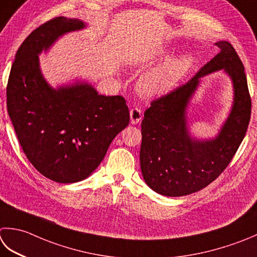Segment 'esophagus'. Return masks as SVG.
Instances as JSON below:
<instances>
[{"label":"esophagus","instance_id":"obj_1","mask_svg":"<svg viewBox=\"0 0 257 257\" xmlns=\"http://www.w3.org/2000/svg\"><path fill=\"white\" fill-rule=\"evenodd\" d=\"M143 119V112L142 110L138 108H134L130 110V121L133 124H137Z\"/></svg>","mask_w":257,"mask_h":257}]
</instances>
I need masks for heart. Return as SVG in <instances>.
<instances>
[{
    "label": "heart",
    "instance_id": "b5f03b06",
    "mask_svg": "<svg viewBox=\"0 0 257 257\" xmlns=\"http://www.w3.org/2000/svg\"><path fill=\"white\" fill-rule=\"evenodd\" d=\"M164 57L167 54L163 53ZM194 65L192 54H179L166 59L139 78L138 91L145 97H160L177 85Z\"/></svg>",
    "mask_w": 257,
    "mask_h": 257
}]
</instances>
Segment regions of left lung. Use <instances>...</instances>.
I'll use <instances>...</instances> for the list:
<instances>
[{"mask_svg": "<svg viewBox=\"0 0 257 257\" xmlns=\"http://www.w3.org/2000/svg\"><path fill=\"white\" fill-rule=\"evenodd\" d=\"M215 44L219 52L209 62L145 111L140 167L146 184L160 195L178 197L205 188L224 172L245 137L252 102L244 65L229 42ZM219 69L232 80V109L215 139H194L188 130L189 101L200 79Z\"/></svg>", "mask_w": 257, "mask_h": 257, "instance_id": "8db88e82", "label": "left lung"}]
</instances>
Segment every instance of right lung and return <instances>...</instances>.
<instances>
[{"mask_svg": "<svg viewBox=\"0 0 257 257\" xmlns=\"http://www.w3.org/2000/svg\"><path fill=\"white\" fill-rule=\"evenodd\" d=\"M84 28L81 20L64 17L40 25L15 54L7 87L8 112L25 156L39 173L61 184L89 177L129 124L121 95L99 94L79 80L55 89L43 77L39 54Z\"/></svg>", "mask_w": 257, "mask_h": 257, "instance_id": "1", "label": "right lung"}]
</instances>
